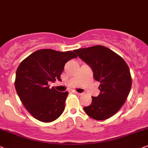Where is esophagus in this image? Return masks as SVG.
<instances>
[{"mask_svg":"<svg viewBox=\"0 0 148 148\" xmlns=\"http://www.w3.org/2000/svg\"><path fill=\"white\" fill-rule=\"evenodd\" d=\"M73 93H74V94H76V95H78V96H81V93H78V92H77V91H72Z\"/></svg>","mask_w":148,"mask_h":148,"instance_id":"esophagus-1","label":"esophagus"}]
</instances>
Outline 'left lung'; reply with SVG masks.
I'll list each match as a JSON object with an SVG mask.
<instances>
[{
    "mask_svg": "<svg viewBox=\"0 0 148 148\" xmlns=\"http://www.w3.org/2000/svg\"><path fill=\"white\" fill-rule=\"evenodd\" d=\"M74 51L91 67L93 78L100 83V93L91 97L92 102L84 111L96 120L110 118L124 105L131 89L128 65L119 55L100 45Z\"/></svg>",
    "mask_w": 148,
    "mask_h": 148,
    "instance_id": "8db88e82",
    "label": "left lung"
}]
</instances>
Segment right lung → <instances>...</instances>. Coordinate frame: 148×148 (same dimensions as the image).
<instances>
[{"label":"right lung","instance_id":"obj_1","mask_svg":"<svg viewBox=\"0 0 148 148\" xmlns=\"http://www.w3.org/2000/svg\"><path fill=\"white\" fill-rule=\"evenodd\" d=\"M77 56L72 51L42 49L31 54L17 69L15 87L28 112L37 120L51 122L65 108L68 92H59L48 83L61 80L65 64Z\"/></svg>","mask_w":148,"mask_h":148}]
</instances>
